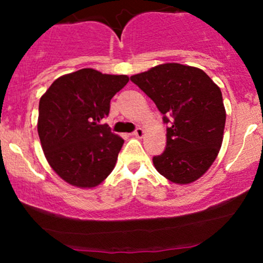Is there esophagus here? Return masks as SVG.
<instances>
[{"instance_id": "1", "label": "esophagus", "mask_w": 263, "mask_h": 263, "mask_svg": "<svg viewBox=\"0 0 263 263\" xmlns=\"http://www.w3.org/2000/svg\"><path fill=\"white\" fill-rule=\"evenodd\" d=\"M134 135L136 136V137H138V138H142L144 136V129L142 128V127H137L135 129V132H134Z\"/></svg>"}]
</instances>
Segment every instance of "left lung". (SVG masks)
<instances>
[{
	"mask_svg": "<svg viewBox=\"0 0 263 263\" xmlns=\"http://www.w3.org/2000/svg\"><path fill=\"white\" fill-rule=\"evenodd\" d=\"M163 115L167 146L153 157L159 174L177 184L195 182L211 167L224 138L226 112L220 87L195 66L167 63L132 75Z\"/></svg>",
	"mask_w": 263,
	"mask_h": 263,
	"instance_id": "left-lung-1",
	"label": "left lung"
}]
</instances>
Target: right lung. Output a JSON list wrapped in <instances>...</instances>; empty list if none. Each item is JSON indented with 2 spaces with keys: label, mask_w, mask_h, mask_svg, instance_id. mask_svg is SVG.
Segmentation results:
<instances>
[{
  "label": "right lung",
  "mask_w": 263,
  "mask_h": 263,
  "mask_svg": "<svg viewBox=\"0 0 263 263\" xmlns=\"http://www.w3.org/2000/svg\"><path fill=\"white\" fill-rule=\"evenodd\" d=\"M127 75L80 69L54 80L39 100L38 135L44 156L58 176L78 188H93L116 164L123 140L101 120Z\"/></svg>",
  "instance_id": "1"
}]
</instances>
